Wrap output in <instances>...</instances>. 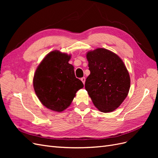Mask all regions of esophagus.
Listing matches in <instances>:
<instances>
[{"label": "esophagus", "mask_w": 158, "mask_h": 158, "mask_svg": "<svg viewBox=\"0 0 158 158\" xmlns=\"http://www.w3.org/2000/svg\"><path fill=\"white\" fill-rule=\"evenodd\" d=\"M81 80H82V82H83V84H85V77H83V78H81Z\"/></svg>", "instance_id": "34e87169"}]
</instances>
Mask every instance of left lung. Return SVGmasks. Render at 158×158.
Wrapping results in <instances>:
<instances>
[{"label": "left lung", "instance_id": "8db88e82", "mask_svg": "<svg viewBox=\"0 0 158 158\" xmlns=\"http://www.w3.org/2000/svg\"><path fill=\"white\" fill-rule=\"evenodd\" d=\"M86 58L90 74L85 80V89L100 111H114L130 89V76L125 64L117 55L103 48L88 52Z\"/></svg>", "mask_w": 158, "mask_h": 158}]
</instances>
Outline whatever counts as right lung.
<instances>
[{
  "instance_id": "right-lung-1",
  "label": "right lung",
  "mask_w": 158,
  "mask_h": 158,
  "mask_svg": "<svg viewBox=\"0 0 158 158\" xmlns=\"http://www.w3.org/2000/svg\"><path fill=\"white\" fill-rule=\"evenodd\" d=\"M70 55L53 51L37 66L33 80L37 98L52 111H64L73 102L76 93L84 87L76 78L74 66L69 63Z\"/></svg>"
}]
</instances>
